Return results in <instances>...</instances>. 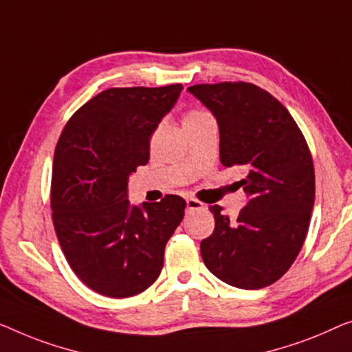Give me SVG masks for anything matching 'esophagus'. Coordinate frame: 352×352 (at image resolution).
Masks as SVG:
<instances>
[{"instance_id": "esophagus-1", "label": "esophagus", "mask_w": 352, "mask_h": 352, "mask_svg": "<svg viewBox=\"0 0 352 352\" xmlns=\"http://www.w3.org/2000/svg\"><path fill=\"white\" fill-rule=\"evenodd\" d=\"M202 207H204V204L201 201H197V199H192V197L186 199V208L188 210H199Z\"/></svg>"}]
</instances>
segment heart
<instances>
[{
    "mask_svg": "<svg viewBox=\"0 0 352 352\" xmlns=\"http://www.w3.org/2000/svg\"><path fill=\"white\" fill-rule=\"evenodd\" d=\"M206 117H208L206 112H190L185 118H183V124L191 123V122H197V120H202Z\"/></svg>",
    "mask_w": 352,
    "mask_h": 352,
    "instance_id": "b5f03b06",
    "label": "heart"
}]
</instances>
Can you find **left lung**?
Instances as JSON below:
<instances>
[{
  "label": "left lung",
  "instance_id": "1",
  "mask_svg": "<svg viewBox=\"0 0 352 352\" xmlns=\"http://www.w3.org/2000/svg\"><path fill=\"white\" fill-rule=\"evenodd\" d=\"M217 118L219 160L242 166L248 197L230 221L210 207L214 230L201 242L204 264L240 289H261L286 274L305 242L314 206V169L302 131L262 88L223 82L188 88Z\"/></svg>",
  "mask_w": 352,
  "mask_h": 352
}]
</instances>
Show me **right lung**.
Segmentation results:
<instances>
[{"label": "right lung", "mask_w": 352, "mask_h": 352, "mask_svg": "<svg viewBox=\"0 0 352 352\" xmlns=\"http://www.w3.org/2000/svg\"><path fill=\"white\" fill-rule=\"evenodd\" d=\"M180 83L109 88L72 115L52 169V218L67 262L94 292L135 296L160 276L167 240L185 214L180 196L131 206L128 182L150 158V135Z\"/></svg>", "instance_id": "add662e5"}]
</instances>
